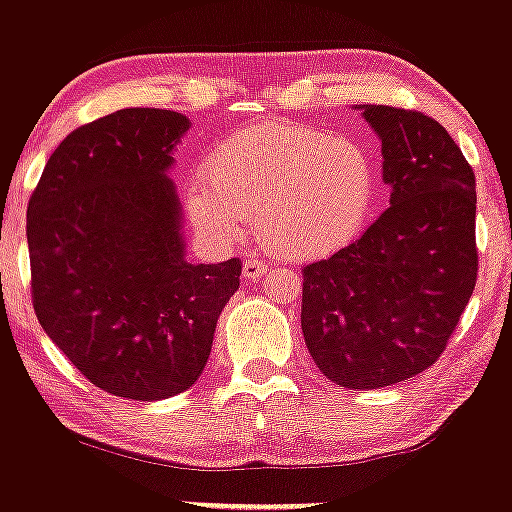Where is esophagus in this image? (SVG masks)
<instances>
[{
  "label": "esophagus",
  "mask_w": 512,
  "mask_h": 512,
  "mask_svg": "<svg viewBox=\"0 0 512 512\" xmlns=\"http://www.w3.org/2000/svg\"><path fill=\"white\" fill-rule=\"evenodd\" d=\"M267 272H269L267 264L260 262V260H252V257H248V260H245V264H243V276H245V279H250V281L262 279V276Z\"/></svg>",
  "instance_id": "34e87169"
}]
</instances>
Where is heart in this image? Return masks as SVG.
Here are the masks:
<instances>
[{
    "mask_svg": "<svg viewBox=\"0 0 512 512\" xmlns=\"http://www.w3.org/2000/svg\"><path fill=\"white\" fill-rule=\"evenodd\" d=\"M375 195L378 173L366 146L301 122H276L216 146L207 175L187 182L185 209L214 243H236L255 221L264 250L305 262L351 243Z\"/></svg>",
    "mask_w": 512,
    "mask_h": 512,
    "instance_id": "heart-1",
    "label": "heart"
}]
</instances>
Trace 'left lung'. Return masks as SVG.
Wrapping results in <instances>:
<instances>
[{
	"label": "left lung",
	"instance_id": "left-lung-1",
	"mask_svg": "<svg viewBox=\"0 0 512 512\" xmlns=\"http://www.w3.org/2000/svg\"><path fill=\"white\" fill-rule=\"evenodd\" d=\"M361 110L383 142L390 207L354 243L303 267L301 327L332 383L378 390L433 366L472 298L477 190L460 146L433 117Z\"/></svg>",
	"mask_w": 512,
	"mask_h": 512
}]
</instances>
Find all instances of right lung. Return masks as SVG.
Returning <instances> with one entry per match:
<instances>
[{"label":"right lung","instance_id":"right-lung-1","mask_svg":"<svg viewBox=\"0 0 512 512\" xmlns=\"http://www.w3.org/2000/svg\"><path fill=\"white\" fill-rule=\"evenodd\" d=\"M187 129L185 115L158 108L88 122L48 158L28 202L40 327L115 397L156 402L190 390L240 286L238 257L185 260L168 170Z\"/></svg>","mask_w":512,"mask_h":512}]
</instances>
